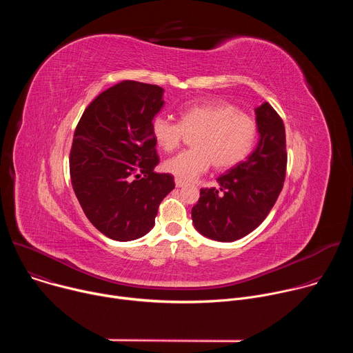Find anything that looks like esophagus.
Masks as SVG:
<instances>
[{
  "instance_id": "obj_1",
  "label": "esophagus",
  "mask_w": 353,
  "mask_h": 353,
  "mask_svg": "<svg viewBox=\"0 0 353 353\" xmlns=\"http://www.w3.org/2000/svg\"><path fill=\"white\" fill-rule=\"evenodd\" d=\"M184 185H185V184H184L183 181H180V180H177V179H176V187H177V188H180V187H184Z\"/></svg>"
}]
</instances>
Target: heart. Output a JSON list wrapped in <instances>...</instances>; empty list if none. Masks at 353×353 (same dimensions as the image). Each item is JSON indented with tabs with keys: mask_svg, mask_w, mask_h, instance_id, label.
<instances>
[{
	"mask_svg": "<svg viewBox=\"0 0 353 353\" xmlns=\"http://www.w3.org/2000/svg\"><path fill=\"white\" fill-rule=\"evenodd\" d=\"M194 148L173 157L165 170L183 183L208 172L236 166L247 158L257 138V124L228 102L190 103L180 110V121L159 114L152 120V135L165 152L177 149L185 132H194Z\"/></svg>",
	"mask_w": 353,
	"mask_h": 353,
	"instance_id": "obj_1",
	"label": "heart"
}]
</instances>
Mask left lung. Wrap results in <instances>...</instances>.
Masks as SVG:
<instances>
[{
    "label": "left lung",
    "mask_w": 353,
    "mask_h": 353,
    "mask_svg": "<svg viewBox=\"0 0 353 353\" xmlns=\"http://www.w3.org/2000/svg\"><path fill=\"white\" fill-rule=\"evenodd\" d=\"M260 141L253 154L216 180L219 188H201L191 210L195 229L216 241H234L259 228L282 191L286 174L285 125L264 102L256 109Z\"/></svg>",
    "instance_id": "obj_1"
}]
</instances>
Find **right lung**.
<instances>
[{
	"label": "right lung",
	"mask_w": 353,
	"mask_h": 353,
	"mask_svg": "<svg viewBox=\"0 0 353 353\" xmlns=\"http://www.w3.org/2000/svg\"><path fill=\"white\" fill-rule=\"evenodd\" d=\"M163 89L123 81L93 99L74 134L70 174L90 223L109 239L130 241L155 225L174 177L159 163L152 120L163 108Z\"/></svg>",
	"instance_id": "obj_1"
}]
</instances>
